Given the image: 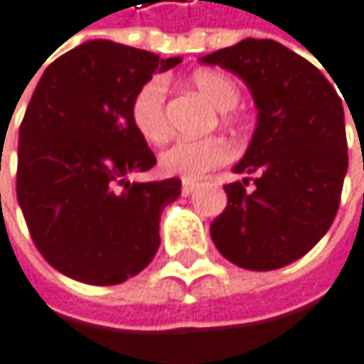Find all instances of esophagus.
Wrapping results in <instances>:
<instances>
[{
	"mask_svg": "<svg viewBox=\"0 0 364 364\" xmlns=\"http://www.w3.org/2000/svg\"><path fill=\"white\" fill-rule=\"evenodd\" d=\"M196 188H198L196 181H183V186H181V192H183V196H190Z\"/></svg>",
	"mask_w": 364,
	"mask_h": 364,
	"instance_id": "esophagus-1",
	"label": "esophagus"
}]
</instances>
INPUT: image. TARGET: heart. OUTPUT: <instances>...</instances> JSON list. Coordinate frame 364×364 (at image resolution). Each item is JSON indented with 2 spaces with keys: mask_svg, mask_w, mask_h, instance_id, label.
I'll list each match as a JSON object with an SVG mask.
<instances>
[{
  "mask_svg": "<svg viewBox=\"0 0 364 364\" xmlns=\"http://www.w3.org/2000/svg\"><path fill=\"white\" fill-rule=\"evenodd\" d=\"M192 86L230 120V109L240 103V86L226 73L203 68L192 75ZM132 122L136 132L149 142H161L168 136L166 120V84L161 80L146 82L132 101ZM230 146L220 138L207 140H176L159 155V170L168 176L196 181L209 170L224 166L230 159Z\"/></svg>",
  "mask_w": 364,
  "mask_h": 364,
  "instance_id": "b5f03b06",
  "label": "heart"
}]
</instances>
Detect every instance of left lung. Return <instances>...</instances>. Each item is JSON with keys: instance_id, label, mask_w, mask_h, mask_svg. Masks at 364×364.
I'll use <instances>...</instances> for the list:
<instances>
[{"instance_id": "8db88e82", "label": "left lung", "mask_w": 364, "mask_h": 364, "mask_svg": "<svg viewBox=\"0 0 364 364\" xmlns=\"http://www.w3.org/2000/svg\"><path fill=\"white\" fill-rule=\"evenodd\" d=\"M200 62L240 75L257 105V129L224 186L226 209L211 240L230 263L269 272L304 257L330 228L348 172L346 114L332 84L302 55L267 38H246Z\"/></svg>"}]
</instances>
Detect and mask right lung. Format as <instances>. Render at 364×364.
I'll use <instances>...</instances> for the list:
<instances>
[{
    "mask_svg": "<svg viewBox=\"0 0 364 364\" xmlns=\"http://www.w3.org/2000/svg\"><path fill=\"white\" fill-rule=\"evenodd\" d=\"M178 62L88 41L45 68L18 129L16 198L36 248L64 276L118 284L153 261L159 215L181 181L127 178L157 164L129 109Z\"/></svg>",
    "mask_w": 364,
    "mask_h": 364,
    "instance_id": "1",
    "label": "right lung"
}]
</instances>
